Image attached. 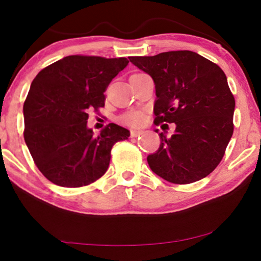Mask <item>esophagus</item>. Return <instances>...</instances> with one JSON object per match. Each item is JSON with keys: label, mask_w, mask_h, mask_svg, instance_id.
Here are the masks:
<instances>
[{"label": "esophagus", "mask_w": 261, "mask_h": 261, "mask_svg": "<svg viewBox=\"0 0 261 261\" xmlns=\"http://www.w3.org/2000/svg\"><path fill=\"white\" fill-rule=\"evenodd\" d=\"M142 134L141 130H135V129H132L130 130V137L132 138H137V137H140Z\"/></svg>", "instance_id": "obj_1"}]
</instances>
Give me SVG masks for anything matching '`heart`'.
Listing matches in <instances>:
<instances>
[{"label":"heart","instance_id":"b5f03b06","mask_svg":"<svg viewBox=\"0 0 261 261\" xmlns=\"http://www.w3.org/2000/svg\"><path fill=\"white\" fill-rule=\"evenodd\" d=\"M124 121H126L127 123L133 124V126H138V124H140L142 121H144V114L139 112L129 113L124 116Z\"/></svg>","mask_w":261,"mask_h":261}]
</instances>
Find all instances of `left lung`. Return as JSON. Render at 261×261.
<instances>
[{"mask_svg":"<svg viewBox=\"0 0 261 261\" xmlns=\"http://www.w3.org/2000/svg\"><path fill=\"white\" fill-rule=\"evenodd\" d=\"M129 60L154 82V122L176 123L171 137L159 133L158 151L147 156L151 170L174 184L208 176L222 160L234 130L235 99L222 69L191 51Z\"/></svg>","mask_w":261,"mask_h":261,"instance_id":"obj_1","label":"left lung"}]
</instances>
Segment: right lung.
<instances>
[{
	"instance_id": "right-lung-1",
	"label": "right lung",
	"mask_w": 261,
	"mask_h": 261,
	"mask_svg": "<svg viewBox=\"0 0 261 261\" xmlns=\"http://www.w3.org/2000/svg\"><path fill=\"white\" fill-rule=\"evenodd\" d=\"M127 58L69 56L37 74L23 105L24 142L40 172L53 184L80 188L108 170L115 142L129 130L109 123L95 135L89 113L105 107V91Z\"/></svg>"
}]
</instances>
